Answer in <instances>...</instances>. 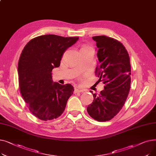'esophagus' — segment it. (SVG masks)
<instances>
[{"label":"esophagus","instance_id":"obj_1","mask_svg":"<svg viewBox=\"0 0 156 156\" xmlns=\"http://www.w3.org/2000/svg\"><path fill=\"white\" fill-rule=\"evenodd\" d=\"M75 94H78V93H81V92H83V90H80L79 88H75V91H74Z\"/></svg>","mask_w":156,"mask_h":156}]
</instances>
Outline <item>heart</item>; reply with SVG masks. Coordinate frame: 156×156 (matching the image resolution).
I'll use <instances>...</instances> for the list:
<instances>
[{"label":"heart","mask_w":156,"mask_h":156,"mask_svg":"<svg viewBox=\"0 0 156 156\" xmlns=\"http://www.w3.org/2000/svg\"><path fill=\"white\" fill-rule=\"evenodd\" d=\"M85 47H85V46H83V47H81V48H85Z\"/></svg>","instance_id":"1"}]
</instances>
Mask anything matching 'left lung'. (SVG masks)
I'll use <instances>...</instances> for the list:
<instances>
[{
    "mask_svg": "<svg viewBox=\"0 0 156 156\" xmlns=\"http://www.w3.org/2000/svg\"><path fill=\"white\" fill-rule=\"evenodd\" d=\"M96 42L97 57L95 74L105 85L87 111L97 121L112 119L121 111L128 97L131 83V65L126 49L116 39L104 35L92 37Z\"/></svg>",
    "mask_w": 156,
    "mask_h": 156,
    "instance_id": "1",
    "label": "left lung"
}]
</instances>
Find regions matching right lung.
Segmentation results:
<instances>
[{
	"mask_svg": "<svg viewBox=\"0 0 156 156\" xmlns=\"http://www.w3.org/2000/svg\"><path fill=\"white\" fill-rule=\"evenodd\" d=\"M78 37L45 35L31 39L24 47L18 66L20 92L30 112L43 121L59 117L73 95L71 84L54 82L52 71L60 66L68 48Z\"/></svg>",
	"mask_w": 156,
	"mask_h": 156,
	"instance_id": "add662e5",
	"label": "right lung"
}]
</instances>
